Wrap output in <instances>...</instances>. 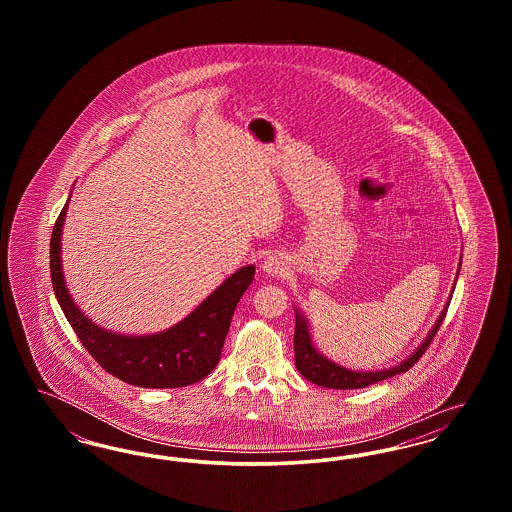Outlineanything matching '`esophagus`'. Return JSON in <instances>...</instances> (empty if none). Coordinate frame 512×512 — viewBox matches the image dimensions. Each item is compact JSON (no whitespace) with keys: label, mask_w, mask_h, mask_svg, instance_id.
<instances>
[{"label":"esophagus","mask_w":512,"mask_h":512,"mask_svg":"<svg viewBox=\"0 0 512 512\" xmlns=\"http://www.w3.org/2000/svg\"><path fill=\"white\" fill-rule=\"evenodd\" d=\"M286 270H288V261L282 253H272L263 261V272L272 278L282 276Z\"/></svg>","instance_id":"obj_1"}]
</instances>
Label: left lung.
Here are the masks:
<instances>
[{"instance_id": "left-lung-1", "label": "left lung", "mask_w": 512, "mask_h": 512, "mask_svg": "<svg viewBox=\"0 0 512 512\" xmlns=\"http://www.w3.org/2000/svg\"><path fill=\"white\" fill-rule=\"evenodd\" d=\"M463 259V257H461ZM461 272V263L457 268V278ZM457 278L455 284L451 288V295L443 307V311L439 313L436 324L432 326V330L428 332V336L422 340V343L414 349L413 353L403 359L399 365L391 366V368H382V370H351L347 366L340 365L332 359H328L322 351H318L315 341L311 338V328H309V320L307 317L293 305L295 311V334H293V351H295V366L299 370V374L313 382L315 386L320 388H330V390H359V388H366L372 386L376 382H382L386 378H391L395 374H403L407 372L411 366L422 357V353L428 349V345L434 340V336L438 334L439 326L445 318L449 301L455 292L457 286Z\"/></svg>"}]
</instances>
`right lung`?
<instances>
[{
	"instance_id": "right-lung-1",
	"label": "right lung",
	"mask_w": 512,
	"mask_h": 512,
	"mask_svg": "<svg viewBox=\"0 0 512 512\" xmlns=\"http://www.w3.org/2000/svg\"><path fill=\"white\" fill-rule=\"evenodd\" d=\"M69 199L51 232L49 270L55 297L78 340L82 341L101 368L130 386L153 390L184 388L203 380L219 363L234 309L253 282L255 267L247 265L238 268L217 290L209 293L188 317L163 332L132 336L105 330L78 309L65 282L61 236Z\"/></svg>"
}]
</instances>
